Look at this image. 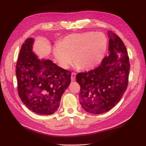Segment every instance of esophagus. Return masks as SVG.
<instances>
[{
  "label": "esophagus",
  "mask_w": 146,
  "mask_h": 146,
  "mask_svg": "<svg viewBox=\"0 0 146 146\" xmlns=\"http://www.w3.org/2000/svg\"><path fill=\"white\" fill-rule=\"evenodd\" d=\"M76 74L75 72H72L71 74V80H72V81L76 79Z\"/></svg>",
  "instance_id": "esophagus-1"
}]
</instances>
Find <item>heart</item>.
I'll return each instance as SVG.
<instances>
[{
    "label": "heart",
    "instance_id": "obj_1",
    "mask_svg": "<svg viewBox=\"0 0 146 146\" xmlns=\"http://www.w3.org/2000/svg\"><path fill=\"white\" fill-rule=\"evenodd\" d=\"M108 41L103 33L86 32L67 35L53 48V55L59 66L69 69L75 60L77 69L91 70L105 58Z\"/></svg>",
    "mask_w": 146,
    "mask_h": 146
}]
</instances>
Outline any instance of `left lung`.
Returning <instances> with one entry per match:
<instances>
[{"mask_svg":"<svg viewBox=\"0 0 146 146\" xmlns=\"http://www.w3.org/2000/svg\"><path fill=\"white\" fill-rule=\"evenodd\" d=\"M109 37V55L96 69L77 74L81 86L79 102L86 111L102 114L120 102L125 92L130 70L129 58L120 38L111 31Z\"/></svg>","mask_w":146,"mask_h":146,"instance_id":"1","label":"left lung"}]
</instances>
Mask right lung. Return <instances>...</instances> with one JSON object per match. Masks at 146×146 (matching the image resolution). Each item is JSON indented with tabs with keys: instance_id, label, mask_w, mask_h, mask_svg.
<instances>
[{
	"instance_id": "1",
	"label": "right lung",
	"mask_w": 146,
	"mask_h": 146,
	"mask_svg": "<svg viewBox=\"0 0 146 146\" xmlns=\"http://www.w3.org/2000/svg\"><path fill=\"white\" fill-rule=\"evenodd\" d=\"M33 38H28L20 50L16 69L19 96L33 112L52 115L70 84L71 72L52 60L38 58L33 52Z\"/></svg>"
}]
</instances>
